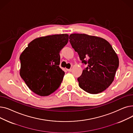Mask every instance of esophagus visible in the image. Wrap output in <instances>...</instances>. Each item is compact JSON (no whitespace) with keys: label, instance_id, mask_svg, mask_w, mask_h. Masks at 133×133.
I'll return each instance as SVG.
<instances>
[{"label":"esophagus","instance_id":"esophagus-1","mask_svg":"<svg viewBox=\"0 0 133 133\" xmlns=\"http://www.w3.org/2000/svg\"><path fill=\"white\" fill-rule=\"evenodd\" d=\"M67 71L68 72H71L72 71V69L71 68H69V69H67Z\"/></svg>","mask_w":133,"mask_h":133}]
</instances>
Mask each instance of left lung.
I'll return each mask as SVG.
<instances>
[{
	"label": "left lung",
	"mask_w": 133,
	"mask_h": 133,
	"mask_svg": "<svg viewBox=\"0 0 133 133\" xmlns=\"http://www.w3.org/2000/svg\"><path fill=\"white\" fill-rule=\"evenodd\" d=\"M69 39L82 62L88 64L78 78L79 87L93 94L104 91L114 81L119 64L112 46L103 38L86 34H71Z\"/></svg>",
	"instance_id": "1"
}]
</instances>
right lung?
Listing matches in <instances>:
<instances>
[{"label":"right lung","mask_w":133,"mask_h":133,"mask_svg":"<svg viewBox=\"0 0 133 133\" xmlns=\"http://www.w3.org/2000/svg\"><path fill=\"white\" fill-rule=\"evenodd\" d=\"M68 34H54L32 40L20 55V75L33 92L48 96L60 86L65 75L59 67L61 49Z\"/></svg>","instance_id":"add662e5"}]
</instances>
